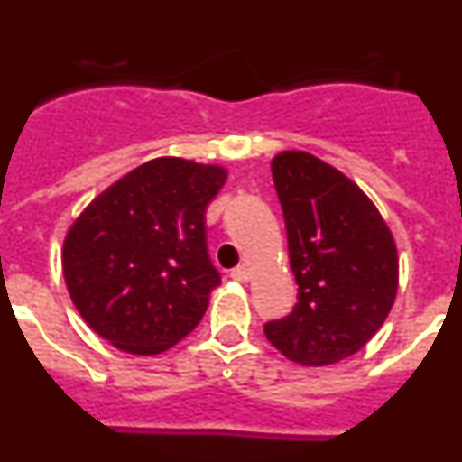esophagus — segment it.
Returning <instances> with one entry per match:
<instances>
[{
    "mask_svg": "<svg viewBox=\"0 0 462 462\" xmlns=\"http://www.w3.org/2000/svg\"><path fill=\"white\" fill-rule=\"evenodd\" d=\"M231 277H234L236 282H250L252 273H250V268H247V266H238V268H234V271H231Z\"/></svg>",
    "mask_w": 462,
    "mask_h": 462,
    "instance_id": "obj_1",
    "label": "esophagus"
}]
</instances>
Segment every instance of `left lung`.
Wrapping results in <instances>:
<instances>
[{
	"label": "left lung",
	"instance_id": "obj_1",
	"mask_svg": "<svg viewBox=\"0 0 462 462\" xmlns=\"http://www.w3.org/2000/svg\"><path fill=\"white\" fill-rule=\"evenodd\" d=\"M298 303L263 333L300 365L349 358L382 328L398 293V250L365 191L303 150L271 162Z\"/></svg>",
	"mask_w": 462,
	"mask_h": 462
}]
</instances>
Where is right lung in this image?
<instances>
[{
	"mask_svg": "<svg viewBox=\"0 0 462 462\" xmlns=\"http://www.w3.org/2000/svg\"><path fill=\"white\" fill-rule=\"evenodd\" d=\"M226 169L157 157L106 187L69 226L62 271L85 324L120 352L154 356L189 336L219 287L206 208Z\"/></svg>",
	"mask_w": 462,
	"mask_h": 462,
	"instance_id": "obj_1",
	"label": "right lung"
}]
</instances>
